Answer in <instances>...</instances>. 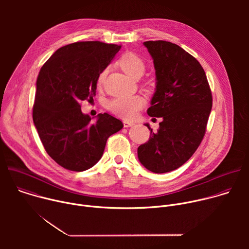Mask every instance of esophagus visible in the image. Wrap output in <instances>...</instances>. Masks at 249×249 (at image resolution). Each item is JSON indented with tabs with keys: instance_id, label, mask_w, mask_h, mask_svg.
<instances>
[{
	"instance_id": "34e87169",
	"label": "esophagus",
	"mask_w": 249,
	"mask_h": 249,
	"mask_svg": "<svg viewBox=\"0 0 249 249\" xmlns=\"http://www.w3.org/2000/svg\"><path fill=\"white\" fill-rule=\"evenodd\" d=\"M123 125H124L125 128H128V127H131V126L135 125V123H134V122H131V121L125 120V121H123Z\"/></svg>"
}]
</instances>
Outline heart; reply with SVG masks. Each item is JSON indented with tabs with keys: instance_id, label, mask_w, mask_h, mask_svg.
<instances>
[{
	"instance_id": "heart-1",
	"label": "heart",
	"mask_w": 249,
	"mask_h": 249,
	"mask_svg": "<svg viewBox=\"0 0 249 249\" xmlns=\"http://www.w3.org/2000/svg\"><path fill=\"white\" fill-rule=\"evenodd\" d=\"M119 66L124 72L131 78H140L145 72V63L135 53H125L118 61ZM107 71L104 70L98 78V84L104 81ZM145 105L144 98L140 95L115 97L108 102V109L115 115L131 119L136 116L137 112Z\"/></svg>"
}]
</instances>
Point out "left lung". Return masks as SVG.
Here are the masks:
<instances>
[{
    "instance_id": "8db88e82",
    "label": "left lung",
    "mask_w": 249,
    "mask_h": 249,
    "mask_svg": "<svg viewBox=\"0 0 249 249\" xmlns=\"http://www.w3.org/2000/svg\"><path fill=\"white\" fill-rule=\"evenodd\" d=\"M154 60L156 91L147 113L161 117L157 133L138 148L140 162L155 173L172 171L195 153L206 132L212 93L200 63L174 43L144 42Z\"/></svg>"
}]
</instances>
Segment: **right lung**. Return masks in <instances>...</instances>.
I'll list each match as a JSON object with an SVG mask.
<instances>
[{
  "label": "right lung",
  "mask_w": 249,
  "mask_h": 249,
  "mask_svg": "<svg viewBox=\"0 0 249 249\" xmlns=\"http://www.w3.org/2000/svg\"><path fill=\"white\" fill-rule=\"evenodd\" d=\"M121 45L83 41L59 48L42 66L36 81L33 122L47 154L62 167L84 171L102 157L106 141L123 128L108 113L95 123L81 110L93 100L96 83Z\"/></svg>",
  "instance_id": "right-lung-1"
}]
</instances>
